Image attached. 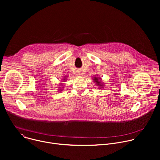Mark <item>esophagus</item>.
I'll return each mask as SVG.
<instances>
[{"mask_svg": "<svg viewBox=\"0 0 160 160\" xmlns=\"http://www.w3.org/2000/svg\"><path fill=\"white\" fill-rule=\"evenodd\" d=\"M81 73H80V72H78V75H81Z\"/></svg>", "mask_w": 160, "mask_h": 160, "instance_id": "1", "label": "esophagus"}]
</instances>
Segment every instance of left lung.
I'll return each instance as SVG.
<instances>
[{"mask_svg":"<svg viewBox=\"0 0 160 160\" xmlns=\"http://www.w3.org/2000/svg\"><path fill=\"white\" fill-rule=\"evenodd\" d=\"M94 78H95L94 80H95V82H96V83H98V85H99V83H101V82L98 81V78H97L96 77H94Z\"/></svg>","mask_w":160,"mask_h":160,"instance_id":"obj_1","label":"left lung"}]
</instances>
